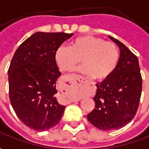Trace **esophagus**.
<instances>
[{
	"mask_svg": "<svg viewBox=\"0 0 149 149\" xmlns=\"http://www.w3.org/2000/svg\"><path fill=\"white\" fill-rule=\"evenodd\" d=\"M76 80H77V81L78 82H81V83H85V82H87V81L85 79L84 77H81V76H78V77H77Z\"/></svg>",
	"mask_w": 149,
	"mask_h": 149,
	"instance_id": "obj_1",
	"label": "esophagus"
}]
</instances>
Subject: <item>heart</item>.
<instances>
[{
	"label": "heart",
	"instance_id": "1",
	"mask_svg": "<svg viewBox=\"0 0 149 149\" xmlns=\"http://www.w3.org/2000/svg\"><path fill=\"white\" fill-rule=\"evenodd\" d=\"M119 59L116 46L98 37L86 35L70 42L69 47L58 46L54 52V61L60 70L71 72L81 63V72L97 81L109 78Z\"/></svg>",
	"mask_w": 149,
	"mask_h": 149
}]
</instances>
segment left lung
Wrapping results in <instances>:
<instances>
[{
	"instance_id": "1",
	"label": "left lung",
	"mask_w": 149,
	"mask_h": 149,
	"mask_svg": "<svg viewBox=\"0 0 149 149\" xmlns=\"http://www.w3.org/2000/svg\"><path fill=\"white\" fill-rule=\"evenodd\" d=\"M120 49V58L109 78L96 84L95 109L87 115L91 124L102 130L120 129L136 115L142 92L139 59L125 44L109 36Z\"/></svg>"
}]
</instances>
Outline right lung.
<instances>
[{"label": "right lung", "mask_w": 149, "mask_h": 149, "mask_svg": "<svg viewBox=\"0 0 149 149\" xmlns=\"http://www.w3.org/2000/svg\"><path fill=\"white\" fill-rule=\"evenodd\" d=\"M73 33L37 32L19 45L8 70L9 95L21 122L36 131L58 123L65 110L58 101L56 83L61 72L54 61L56 49Z\"/></svg>", "instance_id": "right-lung-1"}]
</instances>
